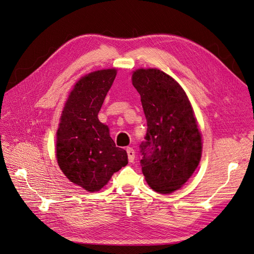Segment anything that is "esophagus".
<instances>
[{
  "mask_svg": "<svg viewBox=\"0 0 254 254\" xmlns=\"http://www.w3.org/2000/svg\"><path fill=\"white\" fill-rule=\"evenodd\" d=\"M126 150H127V155H128L129 162L132 163L133 161H134V158H135V151H134V149L131 148V147H128Z\"/></svg>",
  "mask_w": 254,
  "mask_h": 254,
  "instance_id": "obj_1",
  "label": "esophagus"
}]
</instances>
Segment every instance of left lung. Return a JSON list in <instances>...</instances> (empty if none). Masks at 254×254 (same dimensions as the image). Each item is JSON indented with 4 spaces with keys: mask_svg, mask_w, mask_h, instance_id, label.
<instances>
[{
    "mask_svg": "<svg viewBox=\"0 0 254 254\" xmlns=\"http://www.w3.org/2000/svg\"><path fill=\"white\" fill-rule=\"evenodd\" d=\"M131 80L147 120L146 142L141 145L143 175L153 190L171 194L193 176L201 159L194 109L179 82L159 68H136Z\"/></svg>",
    "mask_w": 254,
    "mask_h": 254,
    "instance_id": "left-lung-1",
    "label": "left lung"
}]
</instances>
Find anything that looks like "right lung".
<instances>
[{
  "instance_id": "add662e5",
  "label": "right lung",
  "mask_w": 254,
  "mask_h": 254,
  "mask_svg": "<svg viewBox=\"0 0 254 254\" xmlns=\"http://www.w3.org/2000/svg\"><path fill=\"white\" fill-rule=\"evenodd\" d=\"M118 70L86 74L73 86L59 119L56 159L66 178L87 191L101 190L114 173L128 164L125 149L115 146L109 127L98 120Z\"/></svg>"
}]
</instances>
